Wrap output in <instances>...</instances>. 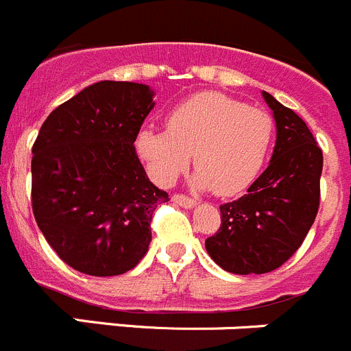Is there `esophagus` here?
<instances>
[{"label": "esophagus", "instance_id": "1", "mask_svg": "<svg viewBox=\"0 0 351 351\" xmlns=\"http://www.w3.org/2000/svg\"><path fill=\"white\" fill-rule=\"evenodd\" d=\"M172 202H176V204L181 205V207H184V208H193V207H197V202L193 200V198L184 197V195H173V197H172Z\"/></svg>", "mask_w": 351, "mask_h": 351}]
</instances>
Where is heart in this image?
Listing matches in <instances>:
<instances>
[{"label": "heart", "instance_id": "obj_1", "mask_svg": "<svg viewBox=\"0 0 351 351\" xmlns=\"http://www.w3.org/2000/svg\"><path fill=\"white\" fill-rule=\"evenodd\" d=\"M273 137L275 121L269 112L219 92H204L173 109L165 130H141L136 146L160 186L172 184L193 153L198 167L193 186L233 197L261 172Z\"/></svg>", "mask_w": 351, "mask_h": 351}]
</instances>
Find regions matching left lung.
I'll return each instance as SVG.
<instances>
[{
  "mask_svg": "<svg viewBox=\"0 0 351 351\" xmlns=\"http://www.w3.org/2000/svg\"><path fill=\"white\" fill-rule=\"evenodd\" d=\"M273 111L276 141L265 172L247 195L221 205V228L205 240L224 271L261 275L284 265L310 231L320 202L322 149L292 109L263 92Z\"/></svg>",
  "mask_w": 351,
  "mask_h": 351,
  "instance_id": "1",
  "label": "left lung"
}]
</instances>
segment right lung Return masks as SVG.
<instances>
[{"label":"right lung","mask_w":351,"mask_h":351,"mask_svg":"<svg viewBox=\"0 0 351 351\" xmlns=\"http://www.w3.org/2000/svg\"><path fill=\"white\" fill-rule=\"evenodd\" d=\"M153 97L143 83L104 80L41 125L31 162L34 219L76 271L121 275L146 256L154 208L169 202L134 146Z\"/></svg>","instance_id":"1"}]
</instances>
